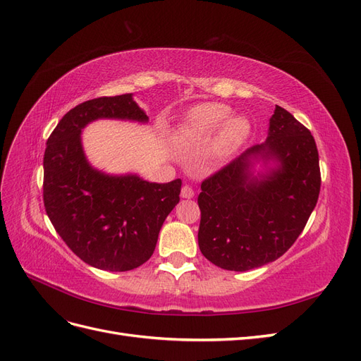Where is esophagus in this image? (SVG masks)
Masks as SVG:
<instances>
[{"label": "esophagus", "instance_id": "34e87169", "mask_svg": "<svg viewBox=\"0 0 361 361\" xmlns=\"http://www.w3.org/2000/svg\"><path fill=\"white\" fill-rule=\"evenodd\" d=\"M180 197L182 199H192L194 197V190L188 185H183L182 190H180Z\"/></svg>", "mask_w": 361, "mask_h": 361}]
</instances>
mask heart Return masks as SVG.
Segmentation results:
<instances>
[{
	"label": "heart",
	"instance_id": "b5f03b06",
	"mask_svg": "<svg viewBox=\"0 0 361 361\" xmlns=\"http://www.w3.org/2000/svg\"><path fill=\"white\" fill-rule=\"evenodd\" d=\"M215 140V154L226 157L245 143L251 133L250 120L244 116H232V108L218 102L199 104L185 113L173 138L180 146L200 145Z\"/></svg>",
	"mask_w": 361,
	"mask_h": 361
}]
</instances>
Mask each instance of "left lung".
<instances>
[{
  "instance_id": "1",
  "label": "left lung",
  "mask_w": 361,
  "mask_h": 361,
  "mask_svg": "<svg viewBox=\"0 0 361 361\" xmlns=\"http://www.w3.org/2000/svg\"><path fill=\"white\" fill-rule=\"evenodd\" d=\"M260 161L264 172L254 174ZM321 190L310 130L276 105L267 141L202 183L199 247L214 265L248 271L283 256L305 227Z\"/></svg>"
}]
</instances>
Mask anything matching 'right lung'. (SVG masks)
<instances>
[{
    "label": "right lung",
    "mask_w": 361,
    "mask_h": 361,
    "mask_svg": "<svg viewBox=\"0 0 361 361\" xmlns=\"http://www.w3.org/2000/svg\"><path fill=\"white\" fill-rule=\"evenodd\" d=\"M97 118L147 123L133 93L76 105L52 130L43 157V203L64 243L85 264L129 271L154 255L158 235L179 203L182 180L155 183L137 174H108L87 161L81 133Z\"/></svg>",
    "instance_id": "add662e5"
}]
</instances>
